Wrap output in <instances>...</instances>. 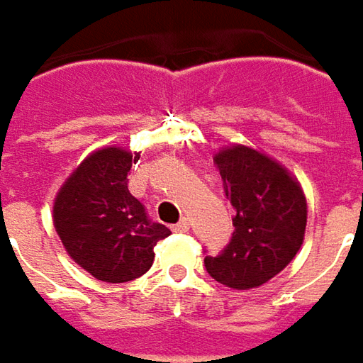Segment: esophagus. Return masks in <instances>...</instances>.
Masks as SVG:
<instances>
[{"label":"esophagus","mask_w":363,"mask_h":363,"mask_svg":"<svg viewBox=\"0 0 363 363\" xmlns=\"http://www.w3.org/2000/svg\"><path fill=\"white\" fill-rule=\"evenodd\" d=\"M172 231H174V233H186V231H189V220H186V219L179 220L177 225H172Z\"/></svg>","instance_id":"obj_1"}]
</instances>
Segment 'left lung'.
I'll list each match as a JSON object with an SVG mask.
<instances>
[{"mask_svg": "<svg viewBox=\"0 0 363 363\" xmlns=\"http://www.w3.org/2000/svg\"><path fill=\"white\" fill-rule=\"evenodd\" d=\"M235 231L217 257H205L206 273L231 289H253L291 263L303 245L307 201L291 172L277 160L233 144L215 155Z\"/></svg>", "mask_w": 363, "mask_h": 363, "instance_id": "obj_1", "label": "left lung"}]
</instances>
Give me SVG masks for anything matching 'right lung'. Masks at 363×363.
I'll return each mask as SVG.
<instances>
[{"mask_svg":"<svg viewBox=\"0 0 363 363\" xmlns=\"http://www.w3.org/2000/svg\"><path fill=\"white\" fill-rule=\"evenodd\" d=\"M130 150L106 146L92 152L62 184L54 201V227L68 255L92 277L126 283L152 267L155 245L170 231L152 223L128 191Z\"/></svg>","mask_w":363,"mask_h":363,"instance_id":"add662e5","label":"right lung"}]
</instances>
